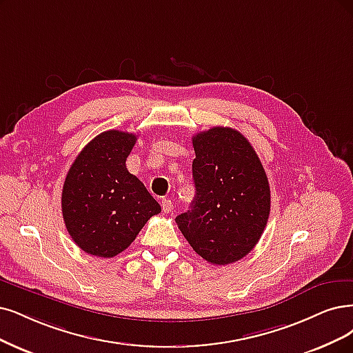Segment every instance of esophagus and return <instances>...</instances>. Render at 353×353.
I'll list each match as a JSON object with an SVG mask.
<instances>
[{
  "mask_svg": "<svg viewBox=\"0 0 353 353\" xmlns=\"http://www.w3.org/2000/svg\"><path fill=\"white\" fill-rule=\"evenodd\" d=\"M161 208H163L164 212H170V211L173 210V202L170 201L168 198H164V199L161 201Z\"/></svg>",
  "mask_w": 353,
  "mask_h": 353,
  "instance_id": "esophagus-1",
  "label": "esophagus"
}]
</instances>
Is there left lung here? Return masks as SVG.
Here are the masks:
<instances>
[{"label": "left lung", "mask_w": 353, "mask_h": 353, "mask_svg": "<svg viewBox=\"0 0 353 353\" xmlns=\"http://www.w3.org/2000/svg\"><path fill=\"white\" fill-rule=\"evenodd\" d=\"M196 194L176 216L185 239L206 262L224 266L249 254L270 212V188L250 142L232 128L215 126L192 138Z\"/></svg>", "instance_id": "1"}]
</instances>
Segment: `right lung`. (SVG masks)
Instances as JSON below:
<instances>
[{"mask_svg":"<svg viewBox=\"0 0 353 353\" xmlns=\"http://www.w3.org/2000/svg\"><path fill=\"white\" fill-rule=\"evenodd\" d=\"M137 135L106 130L91 139L70 167L62 188V216L71 239L97 257L122 253L147 221L161 212L142 181L128 172Z\"/></svg>","mask_w":353,"mask_h":353,"instance_id":"add662e5","label":"right lung"}]
</instances>
